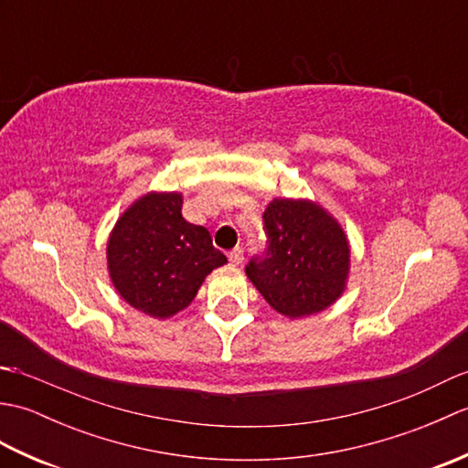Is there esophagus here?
<instances>
[{
    "instance_id": "obj_1",
    "label": "esophagus",
    "mask_w": 468,
    "mask_h": 468,
    "mask_svg": "<svg viewBox=\"0 0 468 468\" xmlns=\"http://www.w3.org/2000/svg\"><path fill=\"white\" fill-rule=\"evenodd\" d=\"M229 261H231L233 265L243 263V250H241V247H235L233 251H229Z\"/></svg>"
}]
</instances>
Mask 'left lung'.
I'll return each instance as SVG.
<instances>
[{
	"label": "left lung",
	"mask_w": 468,
	"mask_h": 468,
	"mask_svg": "<svg viewBox=\"0 0 468 468\" xmlns=\"http://www.w3.org/2000/svg\"><path fill=\"white\" fill-rule=\"evenodd\" d=\"M265 260L245 273L277 314L300 320L344 295L350 280V241L340 221L312 198H273L267 205Z\"/></svg>",
	"instance_id": "obj_1"
}]
</instances>
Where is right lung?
Instances as JSON below:
<instances>
[{
    "label": "right lung",
    "instance_id": "1",
    "mask_svg": "<svg viewBox=\"0 0 468 468\" xmlns=\"http://www.w3.org/2000/svg\"><path fill=\"white\" fill-rule=\"evenodd\" d=\"M183 195L148 191L124 208L106 243V267L122 300L154 320L191 305L205 277L227 263L205 227L183 218Z\"/></svg>",
    "mask_w": 468,
    "mask_h": 468
}]
</instances>
